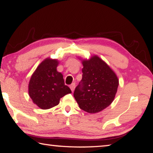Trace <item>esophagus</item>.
Segmentation results:
<instances>
[{
    "mask_svg": "<svg viewBox=\"0 0 153 153\" xmlns=\"http://www.w3.org/2000/svg\"><path fill=\"white\" fill-rule=\"evenodd\" d=\"M75 88H76V84L73 83V84H71V85H70V88H71V90L72 92L74 91Z\"/></svg>",
    "mask_w": 153,
    "mask_h": 153,
    "instance_id": "34e87169",
    "label": "esophagus"
}]
</instances>
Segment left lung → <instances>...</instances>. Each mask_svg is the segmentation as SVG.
Masks as SVG:
<instances>
[{
  "label": "left lung",
  "instance_id": "8db88e82",
  "mask_svg": "<svg viewBox=\"0 0 153 153\" xmlns=\"http://www.w3.org/2000/svg\"><path fill=\"white\" fill-rule=\"evenodd\" d=\"M82 78L74 96L82 110L96 113L112 103L119 79L115 72L97 56L82 60Z\"/></svg>",
  "mask_w": 153,
  "mask_h": 153
}]
</instances>
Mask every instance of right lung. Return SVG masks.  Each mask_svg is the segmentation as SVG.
Instances as JSON below:
<instances>
[{
	"mask_svg": "<svg viewBox=\"0 0 153 153\" xmlns=\"http://www.w3.org/2000/svg\"><path fill=\"white\" fill-rule=\"evenodd\" d=\"M58 63L56 59H45L29 80V96L33 103L42 109L58 105L61 97L71 93L69 86L65 84L62 74L56 69Z\"/></svg>",
	"mask_w": 153,
	"mask_h": 153,
	"instance_id": "1",
	"label": "right lung"
}]
</instances>
